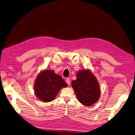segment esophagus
<instances>
[{
    "mask_svg": "<svg viewBox=\"0 0 135 135\" xmlns=\"http://www.w3.org/2000/svg\"><path fill=\"white\" fill-rule=\"evenodd\" d=\"M65 81H66L67 84L68 85H70V84H71V81H70V79H69V78H67V79H66V80H65Z\"/></svg>",
    "mask_w": 135,
    "mask_h": 135,
    "instance_id": "esophagus-1",
    "label": "esophagus"
}]
</instances>
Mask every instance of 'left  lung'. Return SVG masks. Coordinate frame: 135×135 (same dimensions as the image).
I'll return each mask as SVG.
<instances>
[{"label":"left lung","mask_w":135,"mask_h":135,"mask_svg":"<svg viewBox=\"0 0 135 135\" xmlns=\"http://www.w3.org/2000/svg\"><path fill=\"white\" fill-rule=\"evenodd\" d=\"M71 84L78 100L82 104L91 106L98 101L100 96L99 84L89 70L79 71L76 80L72 81Z\"/></svg>","instance_id":"left-lung-1"}]
</instances>
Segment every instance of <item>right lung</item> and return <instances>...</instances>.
I'll return each instance as SVG.
<instances>
[{
  "mask_svg": "<svg viewBox=\"0 0 135 135\" xmlns=\"http://www.w3.org/2000/svg\"><path fill=\"white\" fill-rule=\"evenodd\" d=\"M67 84L60 76L54 71L46 70L38 75L34 84V91L36 97L43 102H50L56 98V95Z\"/></svg>",
  "mask_w": 135,
  "mask_h": 135,
  "instance_id": "add662e5",
  "label": "right lung"
}]
</instances>
